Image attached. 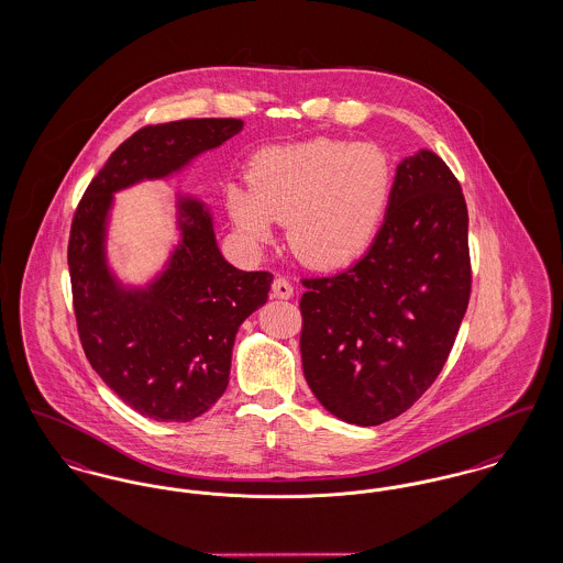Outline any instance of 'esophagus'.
Instances as JSON below:
<instances>
[{
	"label": "esophagus",
	"instance_id": "34e87169",
	"mask_svg": "<svg viewBox=\"0 0 563 563\" xmlns=\"http://www.w3.org/2000/svg\"><path fill=\"white\" fill-rule=\"evenodd\" d=\"M273 296H275V298H282V300H288V298L295 296V288H292V284H290L288 279L277 277V279L273 282Z\"/></svg>",
	"mask_w": 563,
	"mask_h": 563
}]
</instances>
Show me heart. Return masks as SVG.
I'll return each instance as SVG.
<instances>
[{"mask_svg":"<svg viewBox=\"0 0 563 563\" xmlns=\"http://www.w3.org/2000/svg\"><path fill=\"white\" fill-rule=\"evenodd\" d=\"M391 192V167L375 144L318 137L261 150L250 184L233 181L224 206L247 247L261 250L286 220L296 256L332 271L357 261L377 238Z\"/></svg>","mask_w":563,"mask_h":563,"instance_id":"1","label":"heart"}]
</instances>
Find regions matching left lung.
Segmentation results:
<instances>
[{
    "label": "left lung",
    "mask_w": 563,
    "mask_h": 563,
    "mask_svg": "<svg viewBox=\"0 0 563 563\" xmlns=\"http://www.w3.org/2000/svg\"><path fill=\"white\" fill-rule=\"evenodd\" d=\"M302 284V371L320 405L362 428L405 413L439 377L471 296L468 209L443 158H402L368 252Z\"/></svg>",
    "instance_id": "obj_1"
}]
</instances>
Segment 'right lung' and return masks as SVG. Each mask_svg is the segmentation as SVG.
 Listing matches in <instances>:
<instances>
[{"label":"right lung","mask_w":563,"mask_h":563,"mask_svg":"<svg viewBox=\"0 0 563 563\" xmlns=\"http://www.w3.org/2000/svg\"><path fill=\"white\" fill-rule=\"evenodd\" d=\"M243 129L238 119L144 126L108 158L76 209L67 263L90 366L124 405L184 423L224 394L239 325L267 302L273 275L241 271L220 252L208 203L176 192V243L148 282H122L110 263L114 195L167 179Z\"/></svg>","instance_id":"right-lung-1"}]
</instances>
